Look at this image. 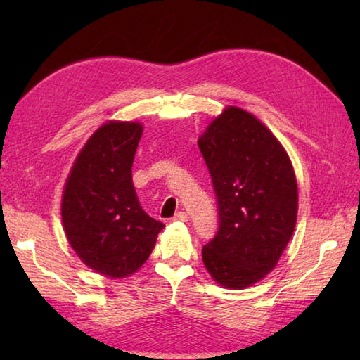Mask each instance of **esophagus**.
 Listing matches in <instances>:
<instances>
[{"label": "esophagus", "mask_w": 360, "mask_h": 360, "mask_svg": "<svg viewBox=\"0 0 360 360\" xmlns=\"http://www.w3.org/2000/svg\"><path fill=\"white\" fill-rule=\"evenodd\" d=\"M173 219H174V221H181V223H187V221H188V215H187L186 212H178V213H176V215L173 217Z\"/></svg>", "instance_id": "1"}]
</instances>
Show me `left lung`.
<instances>
[{
    "instance_id": "8db88e82",
    "label": "left lung",
    "mask_w": 360,
    "mask_h": 360,
    "mask_svg": "<svg viewBox=\"0 0 360 360\" xmlns=\"http://www.w3.org/2000/svg\"><path fill=\"white\" fill-rule=\"evenodd\" d=\"M218 205L217 235L202 262L221 286L243 289L277 266L294 233L298 193L292 164L269 129L229 106L198 141Z\"/></svg>"
}]
</instances>
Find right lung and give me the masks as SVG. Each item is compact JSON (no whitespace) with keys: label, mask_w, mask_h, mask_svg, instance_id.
Returning a JSON list of instances; mask_svg holds the SVG:
<instances>
[{"label":"right lung","mask_w":360,"mask_h":360,"mask_svg":"<svg viewBox=\"0 0 360 360\" xmlns=\"http://www.w3.org/2000/svg\"><path fill=\"white\" fill-rule=\"evenodd\" d=\"M142 136L137 122H108L89 137L68 176L62 221L91 269L124 278L147 262L165 224L143 212L131 178Z\"/></svg>","instance_id":"right-lung-1"}]
</instances>
